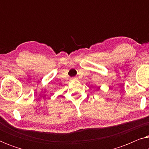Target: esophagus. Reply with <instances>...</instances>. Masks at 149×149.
<instances>
[{
	"mask_svg": "<svg viewBox=\"0 0 149 149\" xmlns=\"http://www.w3.org/2000/svg\"><path fill=\"white\" fill-rule=\"evenodd\" d=\"M77 78H76V77H72V80H73V81H74V80H77Z\"/></svg>",
	"mask_w": 149,
	"mask_h": 149,
	"instance_id": "1",
	"label": "esophagus"
}]
</instances>
